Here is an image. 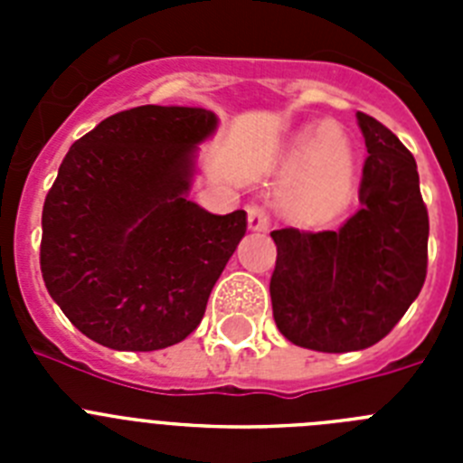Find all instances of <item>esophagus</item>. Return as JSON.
<instances>
[{"instance_id": "obj_1", "label": "esophagus", "mask_w": 463, "mask_h": 463, "mask_svg": "<svg viewBox=\"0 0 463 463\" xmlns=\"http://www.w3.org/2000/svg\"><path fill=\"white\" fill-rule=\"evenodd\" d=\"M248 227L250 232H269V213L261 206H248Z\"/></svg>"}]
</instances>
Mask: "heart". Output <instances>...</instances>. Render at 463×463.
Masks as SVG:
<instances>
[{"instance_id":"obj_1","label":"heart","mask_w":463,"mask_h":463,"mask_svg":"<svg viewBox=\"0 0 463 463\" xmlns=\"http://www.w3.org/2000/svg\"><path fill=\"white\" fill-rule=\"evenodd\" d=\"M282 213L301 227H317L341 215L354 190L353 143L331 122H315L294 138L282 157Z\"/></svg>"}]
</instances>
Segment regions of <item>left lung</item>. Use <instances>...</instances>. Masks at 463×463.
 <instances>
[{
    "instance_id": "8db88e82",
    "label": "left lung",
    "mask_w": 463,
    "mask_h": 463,
    "mask_svg": "<svg viewBox=\"0 0 463 463\" xmlns=\"http://www.w3.org/2000/svg\"><path fill=\"white\" fill-rule=\"evenodd\" d=\"M369 157L359 208L336 232L276 229L273 320L294 345L317 353L371 347L394 329L427 278L429 215L415 157L357 113Z\"/></svg>"
}]
</instances>
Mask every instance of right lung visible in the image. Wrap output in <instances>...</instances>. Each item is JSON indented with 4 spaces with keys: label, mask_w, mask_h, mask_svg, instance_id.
<instances>
[{
    "label": "right lung",
    "mask_w": 463,
    "mask_h": 463,
    "mask_svg": "<svg viewBox=\"0 0 463 463\" xmlns=\"http://www.w3.org/2000/svg\"><path fill=\"white\" fill-rule=\"evenodd\" d=\"M215 127L206 109L137 106L62 159L41 215V273L94 343L150 353L202 322L248 227L245 211L213 215L187 199L196 146Z\"/></svg>",
    "instance_id": "add662e5"
}]
</instances>
